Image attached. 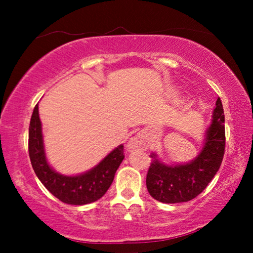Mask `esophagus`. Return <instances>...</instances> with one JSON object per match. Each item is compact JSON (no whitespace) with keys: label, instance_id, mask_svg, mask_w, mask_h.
I'll use <instances>...</instances> for the list:
<instances>
[{"label":"esophagus","instance_id":"34e87169","mask_svg":"<svg viewBox=\"0 0 253 253\" xmlns=\"http://www.w3.org/2000/svg\"><path fill=\"white\" fill-rule=\"evenodd\" d=\"M148 147L146 138L144 137V134L137 133L136 136L131 137L130 140L127 141L126 148L129 152L136 151V150H146Z\"/></svg>","mask_w":253,"mask_h":253}]
</instances>
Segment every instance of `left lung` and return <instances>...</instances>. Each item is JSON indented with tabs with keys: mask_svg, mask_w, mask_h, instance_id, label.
<instances>
[{
	"mask_svg": "<svg viewBox=\"0 0 253 253\" xmlns=\"http://www.w3.org/2000/svg\"><path fill=\"white\" fill-rule=\"evenodd\" d=\"M226 146L224 114L220 98L213 109L212 121L205 131L203 147L195 159L185 164L167 165L151 153L146 177L150 195L165 204L185 203L196 198L219 170Z\"/></svg>",
	"mask_w": 253,
	"mask_h": 253,
	"instance_id": "left-lung-1",
	"label": "left lung"
}]
</instances>
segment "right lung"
I'll return each mask as SVG.
<instances>
[{
    "mask_svg": "<svg viewBox=\"0 0 253 253\" xmlns=\"http://www.w3.org/2000/svg\"><path fill=\"white\" fill-rule=\"evenodd\" d=\"M29 154L34 172L51 195L70 205H86L96 202L107 192L123 161V145L106 155L98 165L77 175H63L55 170L44 152L42 124L39 107H34L29 129Z\"/></svg>",
    "mask_w": 253,
    "mask_h": 253,
    "instance_id": "1",
    "label": "right lung"
}]
</instances>
